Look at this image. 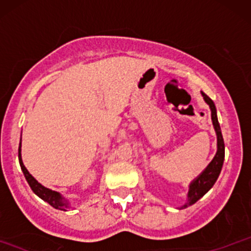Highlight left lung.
Masks as SVG:
<instances>
[{"instance_id":"left-lung-1","label":"left lung","mask_w":251,"mask_h":251,"mask_svg":"<svg viewBox=\"0 0 251 251\" xmlns=\"http://www.w3.org/2000/svg\"><path fill=\"white\" fill-rule=\"evenodd\" d=\"M201 97H203L204 101L209 105L210 111H211V120L212 125H214L216 135H217V152H216L214 159L209 163V165L201 171L200 176L195 178L194 180L190 183L189 192H188V201L184 205H181L179 209H185L188 206L195 204L198 200H201L210 189L214 186V184L217 180L218 176L221 174L222 166L224 162V140L223 135H222L221 126L218 124L217 119V111H216V106L214 101L206 96L205 93L201 92Z\"/></svg>"}]
</instances>
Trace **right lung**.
<instances>
[{"label":"right lung","mask_w":251,"mask_h":251,"mask_svg":"<svg viewBox=\"0 0 251 251\" xmlns=\"http://www.w3.org/2000/svg\"><path fill=\"white\" fill-rule=\"evenodd\" d=\"M22 137V134H21ZM22 142V139H21ZM21 142H20V146H19V162H20V166H21L22 172H24L25 179H27L28 184H29L30 189L33 190V192L36 196H39L42 201H47L50 205L53 206L57 210H63V211H67L68 209H71L70 201L66 200L63 196L60 194V192L54 191V190H50L46 186H43L42 184H40L35 178L31 176L28 170L25 169V166L24 165V162H22V155H21Z\"/></svg>","instance_id":"right-lung-1"}]
</instances>
